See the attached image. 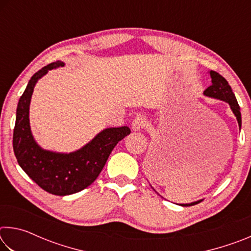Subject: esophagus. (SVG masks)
Segmentation results:
<instances>
[{
	"label": "esophagus",
	"instance_id": "esophagus-1",
	"mask_svg": "<svg viewBox=\"0 0 251 251\" xmlns=\"http://www.w3.org/2000/svg\"><path fill=\"white\" fill-rule=\"evenodd\" d=\"M147 126V120L143 115H138L135 117V120L131 123V128L134 130H141Z\"/></svg>",
	"mask_w": 251,
	"mask_h": 251
}]
</instances>
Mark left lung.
<instances>
[{
	"mask_svg": "<svg viewBox=\"0 0 251 251\" xmlns=\"http://www.w3.org/2000/svg\"><path fill=\"white\" fill-rule=\"evenodd\" d=\"M210 77H211V85L209 87H207L203 94L209 97H214V99H218L227 101L230 105V108L232 109V113L235 114L237 117L238 125L241 126V114H240V107L238 105V101L236 100L235 94L232 93V90L230 85L228 84L226 78L223 77L222 75L215 71L209 72ZM199 201H195L192 203H181V206H193L196 205Z\"/></svg>",
	"mask_w": 251,
	"mask_h": 251,
	"instance_id": "left-lung-1",
	"label": "left lung"
}]
</instances>
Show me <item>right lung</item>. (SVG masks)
<instances>
[{
    "instance_id": "right-lung-1",
    "label": "right lung",
    "mask_w": 251,
    "mask_h": 251,
    "mask_svg": "<svg viewBox=\"0 0 251 251\" xmlns=\"http://www.w3.org/2000/svg\"><path fill=\"white\" fill-rule=\"evenodd\" d=\"M59 66H64V63H50L29 79L16 109L13 151L21 168L42 189L56 196H66L78 193L94 182L114 147L130 134V129L127 126L104 129L86 146L71 154L42 150L34 141L29 128V101L37 79Z\"/></svg>"
}]
</instances>
